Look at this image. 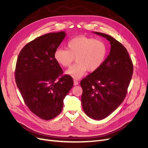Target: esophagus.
Returning <instances> with one entry per match:
<instances>
[{"label": "esophagus", "instance_id": "obj_1", "mask_svg": "<svg viewBox=\"0 0 148 148\" xmlns=\"http://www.w3.org/2000/svg\"><path fill=\"white\" fill-rule=\"evenodd\" d=\"M74 85L75 86H76V85H79V82H78V81H77V80H74Z\"/></svg>", "mask_w": 148, "mask_h": 148}]
</instances>
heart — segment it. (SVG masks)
Returning <instances> with one entry per match:
<instances>
[{
	"label": "heart",
	"instance_id": "obj_1",
	"mask_svg": "<svg viewBox=\"0 0 148 148\" xmlns=\"http://www.w3.org/2000/svg\"><path fill=\"white\" fill-rule=\"evenodd\" d=\"M108 53L105 41L93 38L79 36L71 40L67 49H58L54 53V58L62 67L71 65L75 58L76 63L65 73L74 79H79L86 73L94 72L104 63Z\"/></svg>",
	"mask_w": 148,
	"mask_h": 148
}]
</instances>
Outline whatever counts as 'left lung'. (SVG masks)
<instances>
[{
  "label": "left lung",
  "instance_id": "8db88e82",
  "mask_svg": "<svg viewBox=\"0 0 148 148\" xmlns=\"http://www.w3.org/2000/svg\"><path fill=\"white\" fill-rule=\"evenodd\" d=\"M110 41V53L101 66L80 82L84 112L96 120L107 117L123 102L132 79L133 64L127 49L110 35L92 32Z\"/></svg>",
  "mask_w": 148,
  "mask_h": 148
}]
</instances>
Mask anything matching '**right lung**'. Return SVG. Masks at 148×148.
<instances>
[{
	"mask_svg": "<svg viewBox=\"0 0 148 148\" xmlns=\"http://www.w3.org/2000/svg\"><path fill=\"white\" fill-rule=\"evenodd\" d=\"M66 36L60 32L36 38L23 48L16 62V83L25 104L44 120L61 113L64 97L74 85L71 76H61L63 70L54 58Z\"/></svg>",
	"mask_w": 148,
	"mask_h": 148,
	"instance_id": "add662e5",
	"label": "right lung"
}]
</instances>
